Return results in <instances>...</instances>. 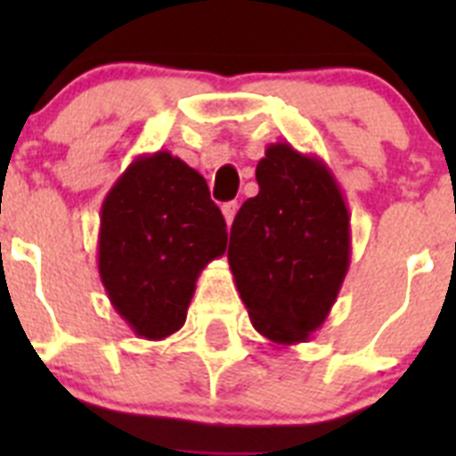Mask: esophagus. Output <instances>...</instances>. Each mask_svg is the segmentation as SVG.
Wrapping results in <instances>:
<instances>
[{
	"label": "esophagus",
	"mask_w": 456,
	"mask_h": 456,
	"mask_svg": "<svg viewBox=\"0 0 456 456\" xmlns=\"http://www.w3.org/2000/svg\"><path fill=\"white\" fill-rule=\"evenodd\" d=\"M221 212H224L225 224L231 225L232 219H235V212H237V203H235V200H232V203H224V205H221Z\"/></svg>",
	"instance_id": "esophagus-1"
}]
</instances>
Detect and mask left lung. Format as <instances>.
Listing matches in <instances>:
<instances>
[{
  "instance_id": "obj_1",
  "label": "left lung",
  "mask_w": 456,
  "mask_h": 456,
  "mask_svg": "<svg viewBox=\"0 0 456 456\" xmlns=\"http://www.w3.org/2000/svg\"><path fill=\"white\" fill-rule=\"evenodd\" d=\"M257 196L237 212L228 265L260 336L289 347L324 324L352 260L347 200L331 168L289 143H269Z\"/></svg>"
}]
</instances>
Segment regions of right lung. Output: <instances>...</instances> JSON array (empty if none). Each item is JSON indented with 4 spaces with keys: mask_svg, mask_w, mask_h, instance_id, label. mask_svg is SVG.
Listing matches in <instances>:
<instances>
[{
    "mask_svg": "<svg viewBox=\"0 0 456 456\" xmlns=\"http://www.w3.org/2000/svg\"><path fill=\"white\" fill-rule=\"evenodd\" d=\"M225 244L203 175L168 151L139 155L102 200L100 281L136 336L164 340L183 329L200 272Z\"/></svg>",
    "mask_w": 456,
    "mask_h": 456,
    "instance_id": "obj_1",
    "label": "right lung"
}]
</instances>
